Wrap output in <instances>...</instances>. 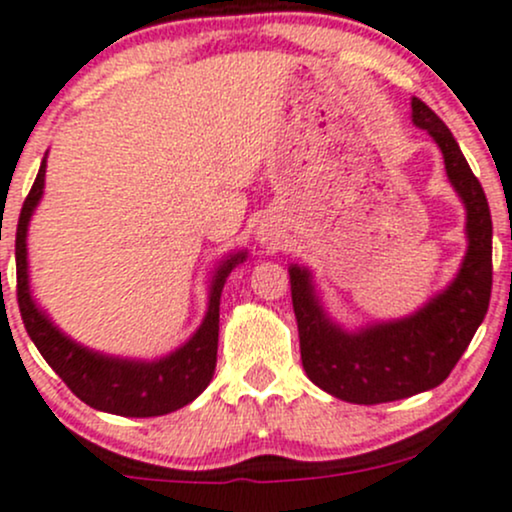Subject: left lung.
<instances>
[{
    "instance_id": "1",
    "label": "left lung",
    "mask_w": 512,
    "mask_h": 512,
    "mask_svg": "<svg viewBox=\"0 0 512 512\" xmlns=\"http://www.w3.org/2000/svg\"><path fill=\"white\" fill-rule=\"evenodd\" d=\"M411 106L415 126L425 128L440 145L449 182L466 206L469 250L452 286L411 318L345 333L323 313L306 269H289L308 379L330 396L359 406L398 401L440 386L469 347L491 301L493 223L484 187L440 116L418 97Z\"/></svg>"
}]
</instances>
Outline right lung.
Segmentation results:
<instances>
[{"instance_id":"1","label":"right lung","mask_w":512,"mask_h":512,"mask_svg":"<svg viewBox=\"0 0 512 512\" xmlns=\"http://www.w3.org/2000/svg\"><path fill=\"white\" fill-rule=\"evenodd\" d=\"M43 179H46V157H43L36 182L21 206L19 226H16V301H19L28 338L53 367V372L65 381L67 389L97 411L128 415V418H150V415H165L192 403L209 386L213 369H216L221 291L230 269L245 255H233L223 262L213 279L209 313H206L204 323L196 330L194 338L177 352H172L170 357L160 359V362H128V359L97 355V352L65 338L38 311L31 299V291H28L26 228L28 218L43 194Z\"/></svg>"}]
</instances>
